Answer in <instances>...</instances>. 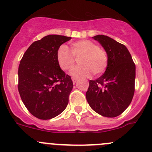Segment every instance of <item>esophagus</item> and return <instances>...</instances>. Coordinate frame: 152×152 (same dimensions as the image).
Returning <instances> with one entry per match:
<instances>
[{
  "mask_svg": "<svg viewBox=\"0 0 152 152\" xmlns=\"http://www.w3.org/2000/svg\"><path fill=\"white\" fill-rule=\"evenodd\" d=\"M72 81H73V84H76V82H77V78L72 77Z\"/></svg>",
  "mask_w": 152,
  "mask_h": 152,
  "instance_id": "esophagus-1",
  "label": "esophagus"
}]
</instances>
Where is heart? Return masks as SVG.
I'll return each mask as SVG.
<instances>
[{
	"instance_id": "obj_1",
	"label": "heart",
	"mask_w": 152,
	"mask_h": 152,
	"mask_svg": "<svg viewBox=\"0 0 152 152\" xmlns=\"http://www.w3.org/2000/svg\"><path fill=\"white\" fill-rule=\"evenodd\" d=\"M71 52L66 45H62L56 52L58 65L64 71L70 70L74 65L75 59L80 56L78 66L75 67L70 73L76 77L89 76L93 72L99 75L104 72L108 63L106 52L99 48L95 42L90 40H79L71 44Z\"/></svg>"
}]
</instances>
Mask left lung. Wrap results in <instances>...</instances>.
Returning <instances> with one entry per match:
<instances>
[{"label":"left lung","mask_w":152,"mask_h":152,"mask_svg":"<svg viewBox=\"0 0 152 152\" xmlns=\"http://www.w3.org/2000/svg\"><path fill=\"white\" fill-rule=\"evenodd\" d=\"M102 45L108 58L104 73L90 80L86 99L98 114L117 117L129 107L134 93L135 65L127 48L105 35L93 37Z\"/></svg>","instance_id":"1"}]
</instances>
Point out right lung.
Returning a JSON list of instances; mask_svg holds the SVG:
<instances>
[{
  "label": "right lung",
  "mask_w": 152,
  "mask_h": 152,
  "mask_svg": "<svg viewBox=\"0 0 152 152\" xmlns=\"http://www.w3.org/2000/svg\"><path fill=\"white\" fill-rule=\"evenodd\" d=\"M71 37L50 34L34 42L18 68V91L31 115L48 120L62 113L68 104L73 82L58 65L56 52Z\"/></svg>",
  "instance_id": "1"
}]
</instances>
